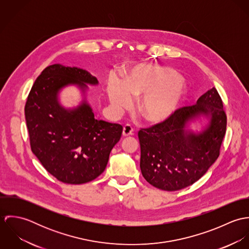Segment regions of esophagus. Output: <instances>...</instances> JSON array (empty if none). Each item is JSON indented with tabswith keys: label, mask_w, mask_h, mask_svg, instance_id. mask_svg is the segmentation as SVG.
Returning a JSON list of instances; mask_svg holds the SVG:
<instances>
[{
	"label": "esophagus",
	"mask_w": 249,
	"mask_h": 249,
	"mask_svg": "<svg viewBox=\"0 0 249 249\" xmlns=\"http://www.w3.org/2000/svg\"><path fill=\"white\" fill-rule=\"evenodd\" d=\"M132 131H133V128L131 127V125L125 124L123 128V136H124V137L129 136V135L132 134Z\"/></svg>",
	"instance_id": "esophagus-1"
}]
</instances>
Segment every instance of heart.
Wrapping results in <instances>:
<instances>
[{
    "label": "heart",
    "mask_w": 249,
    "mask_h": 249,
    "mask_svg": "<svg viewBox=\"0 0 249 249\" xmlns=\"http://www.w3.org/2000/svg\"><path fill=\"white\" fill-rule=\"evenodd\" d=\"M185 95V87L177 72L162 66H138L124 83L116 76L107 81V96L114 111L121 113L132 106V97H140L138 111L152 124L163 123L174 116Z\"/></svg>",
    "instance_id": "heart-1"
}]
</instances>
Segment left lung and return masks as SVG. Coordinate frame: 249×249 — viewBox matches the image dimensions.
<instances>
[{
	"mask_svg": "<svg viewBox=\"0 0 249 249\" xmlns=\"http://www.w3.org/2000/svg\"><path fill=\"white\" fill-rule=\"evenodd\" d=\"M200 117L206 124L194 131L190 124ZM225 131L226 115L213 87L196 105L180 108L169 120L139 131L142 177L168 192L194 184L217 159Z\"/></svg>",
	"mask_w": 249,
	"mask_h": 249,
	"instance_id": "obj_1",
	"label": "left lung"
}]
</instances>
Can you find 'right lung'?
I'll return each instance as SVG.
<instances>
[{
  "label": "right lung",
  "mask_w": 249,
  "mask_h": 249,
  "mask_svg": "<svg viewBox=\"0 0 249 249\" xmlns=\"http://www.w3.org/2000/svg\"><path fill=\"white\" fill-rule=\"evenodd\" d=\"M98 84L97 77L86 70L53 64L41 72L29 94L25 116L32 150L63 183L83 184L101 176L121 139L123 126L95 119L87 102L88 85ZM67 86H76L83 95L81 104L72 108L59 101Z\"/></svg>",
  "instance_id": "add662e5"
}]
</instances>
